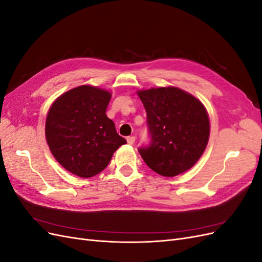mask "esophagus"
<instances>
[{
	"label": "esophagus",
	"mask_w": 262,
	"mask_h": 262,
	"mask_svg": "<svg viewBox=\"0 0 262 262\" xmlns=\"http://www.w3.org/2000/svg\"><path fill=\"white\" fill-rule=\"evenodd\" d=\"M126 141H128V143L129 144H134V142H136V137H128V138H126Z\"/></svg>",
	"instance_id": "34e87169"
}]
</instances>
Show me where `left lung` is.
I'll use <instances>...</instances> for the list:
<instances>
[{
    "label": "left lung",
    "instance_id": "8db88e82",
    "mask_svg": "<svg viewBox=\"0 0 262 262\" xmlns=\"http://www.w3.org/2000/svg\"><path fill=\"white\" fill-rule=\"evenodd\" d=\"M146 110L148 145L139 153L148 167L165 177L191 168L207 147L208 113L200 100L177 87L138 92Z\"/></svg>",
    "mask_w": 262,
    "mask_h": 262
}]
</instances>
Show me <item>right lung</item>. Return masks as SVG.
<instances>
[{"label":"right lung","instance_id":"obj_1","mask_svg":"<svg viewBox=\"0 0 262 262\" xmlns=\"http://www.w3.org/2000/svg\"><path fill=\"white\" fill-rule=\"evenodd\" d=\"M110 98L107 91L82 85L61 95L47 116L46 139L51 153L76 176L97 175L126 143L106 115Z\"/></svg>","mask_w":262,"mask_h":262}]
</instances>
